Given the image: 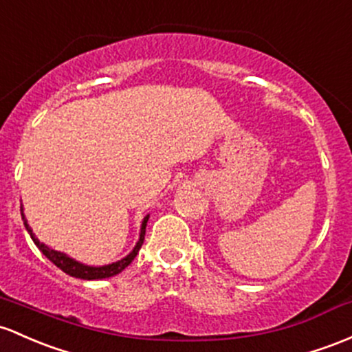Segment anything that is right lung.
I'll use <instances>...</instances> for the list:
<instances>
[{
    "label": "right lung",
    "instance_id": "add662e5",
    "mask_svg": "<svg viewBox=\"0 0 352 352\" xmlns=\"http://www.w3.org/2000/svg\"><path fill=\"white\" fill-rule=\"evenodd\" d=\"M148 217L150 215H145L144 220H142V226H140V235H138V241L135 247L132 249V252L129 254V256H125L123 258H120L117 262H111V264H107V265H88V264H83V262L76 261V258L69 257L68 254L65 252H60V250H55L52 249V247H48L43 242H40L36 239V235L33 234V229L30 227L28 220L25 217V212H23V206H21V219H23V223H25L26 230H28L30 237L33 239L34 245L38 247V249L43 252L45 257H48L50 261L53 262V264L56 265V267H60L63 270L65 274H68V276L72 277H76V279H83V280H98V279H108V277H113L117 276V274L122 272L123 269L129 267L130 262L133 261L135 257H137L138 250H140L142 244H144L145 241V229H146V222H148Z\"/></svg>",
    "mask_w": 352,
    "mask_h": 352
}]
</instances>
